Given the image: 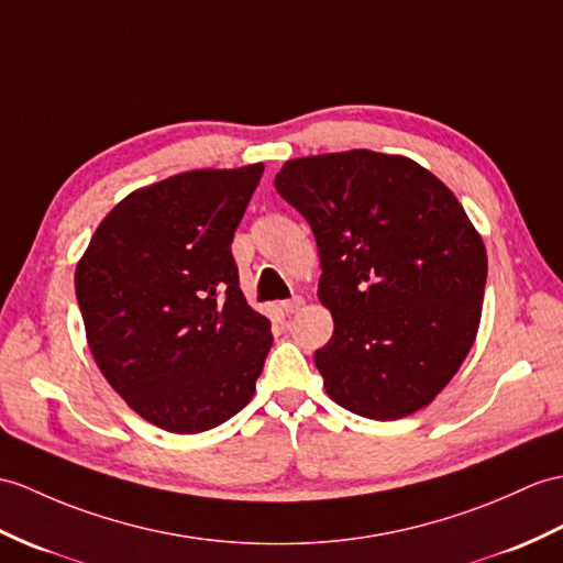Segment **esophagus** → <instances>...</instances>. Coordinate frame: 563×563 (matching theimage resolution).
Returning <instances> with one entry per match:
<instances>
[{
	"instance_id": "1",
	"label": "esophagus",
	"mask_w": 563,
	"mask_h": 563,
	"mask_svg": "<svg viewBox=\"0 0 563 563\" xmlns=\"http://www.w3.org/2000/svg\"><path fill=\"white\" fill-rule=\"evenodd\" d=\"M302 305H305L302 297H292V299H285V302H280V309L287 313V317H290V313L302 309Z\"/></svg>"
}]
</instances>
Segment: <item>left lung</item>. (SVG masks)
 <instances>
[{
  "mask_svg": "<svg viewBox=\"0 0 563 563\" xmlns=\"http://www.w3.org/2000/svg\"><path fill=\"white\" fill-rule=\"evenodd\" d=\"M276 189L319 246L325 394L382 422L427 408L473 347L485 299L487 250L461 201L427 167L367 148L287 161Z\"/></svg>",
  "mask_w": 563,
  "mask_h": 563,
  "instance_id": "obj_1",
  "label": "left lung"
}]
</instances>
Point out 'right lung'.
Returning <instances> with one entry per match:
<instances>
[{
    "label": "right lung",
    "instance_id": "right-lung-1",
    "mask_svg": "<svg viewBox=\"0 0 563 563\" xmlns=\"http://www.w3.org/2000/svg\"><path fill=\"white\" fill-rule=\"evenodd\" d=\"M264 165L191 169L141 187L102 218L76 264L98 369L143 420L199 434L254 398L273 345L246 305L230 244Z\"/></svg>",
    "mask_w": 563,
    "mask_h": 563
}]
</instances>
